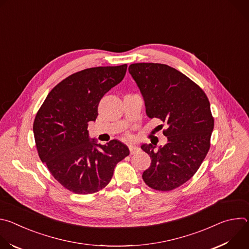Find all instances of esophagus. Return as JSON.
Listing matches in <instances>:
<instances>
[{"instance_id":"1","label":"esophagus","mask_w":249,"mask_h":249,"mask_svg":"<svg viewBox=\"0 0 249 249\" xmlns=\"http://www.w3.org/2000/svg\"><path fill=\"white\" fill-rule=\"evenodd\" d=\"M129 150H130L131 155H134V154H136V153H138L140 151V148L137 147V146H134V145H130L129 146Z\"/></svg>"}]
</instances>
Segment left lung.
<instances>
[{"label":"left lung","mask_w":249,"mask_h":249,"mask_svg":"<svg viewBox=\"0 0 249 249\" xmlns=\"http://www.w3.org/2000/svg\"><path fill=\"white\" fill-rule=\"evenodd\" d=\"M129 73L144 97L147 115L167 126L163 147L141 146L152 159L142 176L153 189L173 190L191 178L209 152L214 129L209 99L197 84L164 64H131Z\"/></svg>","instance_id":"8db88e82"}]
</instances>
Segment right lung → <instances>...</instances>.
I'll return each mask as SVG.
<instances>
[{
	"label": "right lung",
	"mask_w": 249,
	"mask_h": 249,
	"mask_svg": "<svg viewBox=\"0 0 249 249\" xmlns=\"http://www.w3.org/2000/svg\"><path fill=\"white\" fill-rule=\"evenodd\" d=\"M127 65L89 68L69 76L48 93L33 122L38 156L54 178L76 194L95 193L107 185L116 164L129 156L126 145L90 141L102 96L124 78Z\"/></svg>",
	"instance_id": "1"
}]
</instances>
